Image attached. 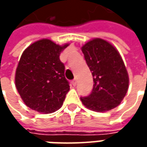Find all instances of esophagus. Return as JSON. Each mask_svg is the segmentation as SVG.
I'll use <instances>...</instances> for the list:
<instances>
[{
	"label": "esophagus",
	"instance_id": "obj_1",
	"mask_svg": "<svg viewBox=\"0 0 147 147\" xmlns=\"http://www.w3.org/2000/svg\"><path fill=\"white\" fill-rule=\"evenodd\" d=\"M71 83L73 84V86H76V84H77V80H76V78H74V80H72V82H71Z\"/></svg>",
	"mask_w": 147,
	"mask_h": 147
}]
</instances>
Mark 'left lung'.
Masks as SVG:
<instances>
[{
    "mask_svg": "<svg viewBox=\"0 0 147 147\" xmlns=\"http://www.w3.org/2000/svg\"><path fill=\"white\" fill-rule=\"evenodd\" d=\"M93 77V88L82 104L94 111L105 112L121 103L128 88V75L119 53L106 41L96 38L82 47Z\"/></svg>",
    "mask_w": 147,
    "mask_h": 147,
    "instance_id": "8db88e82",
    "label": "left lung"
}]
</instances>
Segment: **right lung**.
Masks as SVG:
<instances>
[{
	"label": "right lung",
	"instance_id": "1",
	"mask_svg": "<svg viewBox=\"0 0 147 147\" xmlns=\"http://www.w3.org/2000/svg\"><path fill=\"white\" fill-rule=\"evenodd\" d=\"M60 47L48 39L32 43L22 54L15 74V85L27 106L40 113L58 110L69 91L65 77Z\"/></svg>",
	"mask_w": 147,
	"mask_h": 147
}]
</instances>
